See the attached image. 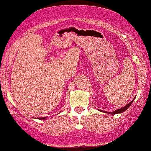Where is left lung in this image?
<instances>
[{
    "label": "left lung",
    "mask_w": 151,
    "mask_h": 151,
    "mask_svg": "<svg viewBox=\"0 0 151 151\" xmlns=\"http://www.w3.org/2000/svg\"><path fill=\"white\" fill-rule=\"evenodd\" d=\"M134 99H135V98H134ZM134 99L133 100H132V101H131V102H130L129 103H128V104L126 106L123 107V108H122L117 109V110H115V111H113V112H105V111H103V110H100V111L103 112H106V113H108V114H111V115H115V114H117V113H122V112H124L125 110H127V109H128L129 108L130 105H132V103H133Z\"/></svg>",
    "instance_id": "1"
}]
</instances>
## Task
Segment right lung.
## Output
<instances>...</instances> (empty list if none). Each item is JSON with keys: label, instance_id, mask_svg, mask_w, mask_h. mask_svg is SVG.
<instances>
[{"label": "right lung", "instance_id": "right-lung-1", "mask_svg": "<svg viewBox=\"0 0 151 151\" xmlns=\"http://www.w3.org/2000/svg\"><path fill=\"white\" fill-rule=\"evenodd\" d=\"M46 117H39V118H38V119H46Z\"/></svg>", "mask_w": 151, "mask_h": 151}]
</instances>
